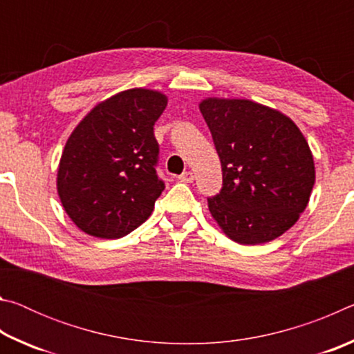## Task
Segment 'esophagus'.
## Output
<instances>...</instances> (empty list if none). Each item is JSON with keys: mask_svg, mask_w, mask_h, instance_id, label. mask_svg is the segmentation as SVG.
I'll list each match as a JSON object with an SVG mask.
<instances>
[{"mask_svg": "<svg viewBox=\"0 0 354 354\" xmlns=\"http://www.w3.org/2000/svg\"><path fill=\"white\" fill-rule=\"evenodd\" d=\"M178 179L181 183H194V173H192V171H184L183 175H179Z\"/></svg>", "mask_w": 354, "mask_h": 354, "instance_id": "34e87169", "label": "esophagus"}]
</instances>
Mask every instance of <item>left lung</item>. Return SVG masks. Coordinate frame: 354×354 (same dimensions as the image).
<instances>
[{"label":"left lung","mask_w":354,"mask_h":354,"mask_svg":"<svg viewBox=\"0 0 354 354\" xmlns=\"http://www.w3.org/2000/svg\"><path fill=\"white\" fill-rule=\"evenodd\" d=\"M200 111L223 171L220 194L207 198L214 220L242 245L284 234L306 209L315 183L301 131L283 112L250 100L206 98Z\"/></svg>","instance_id":"8db88e82"}]
</instances>
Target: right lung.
<instances>
[{"label": "right lung", "instance_id": "add662e5", "mask_svg": "<svg viewBox=\"0 0 354 354\" xmlns=\"http://www.w3.org/2000/svg\"><path fill=\"white\" fill-rule=\"evenodd\" d=\"M167 97L129 88L101 101L68 137L57 194L71 221L88 236L120 239L140 226L164 190L156 173L153 127Z\"/></svg>", "mask_w": 354, "mask_h": 354}]
</instances>
